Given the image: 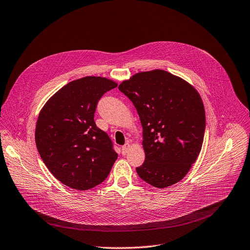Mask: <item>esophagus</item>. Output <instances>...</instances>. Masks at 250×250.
Listing matches in <instances>:
<instances>
[{"label":"esophagus","instance_id":"34e87169","mask_svg":"<svg viewBox=\"0 0 250 250\" xmlns=\"http://www.w3.org/2000/svg\"><path fill=\"white\" fill-rule=\"evenodd\" d=\"M129 148H130V144L129 143H126L124 146H122L121 150H122V154L123 155H126L127 152L129 151Z\"/></svg>","mask_w":250,"mask_h":250}]
</instances>
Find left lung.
Segmentation results:
<instances>
[{
  "label": "left lung",
  "instance_id": "left-lung-1",
  "mask_svg": "<svg viewBox=\"0 0 250 250\" xmlns=\"http://www.w3.org/2000/svg\"><path fill=\"white\" fill-rule=\"evenodd\" d=\"M118 88L135 106L143 127L145 161L136 167L137 174L158 188L180 181L203 143L205 111L199 94L163 70L138 73Z\"/></svg>",
  "mask_w": 250,
  "mask_h": 250
}]
</instances>
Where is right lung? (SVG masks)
Instances as JSON below:
<instances>
[{
    "instance_id": "right-lung-1",
    "label": "right lung",
    "mask_w": 250,
    "mask_h": 250,
    "mask_svg": "<svg viewBox=\"0 0 250 250\" xmlns=\"http://www.w3.org/2000/svg\"><path fill=\"white\" fill-rule=\"evenodd\" d=\"M116 87L106 78L84 77L60 89L39 114L38 152L51 173L71 188L87 190L102 183L118 157L108 134L94 121L99 100Z\"/></svg>"
}]
</instances>
